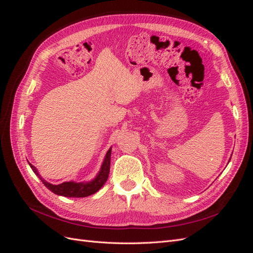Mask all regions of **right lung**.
Wrapping results in <instances>:
<instances>
[{
	"label": "right lung",
	"instance_id": "obj_1",
	"mask_svg": "<svg viewBox=\"0 0 253 253\" xmlns=\"http://www.w3.org/2000/svg\"><path fill=\"white\" fill-rule=\"evenodd\" d=\"M111 154H112V148L109 149L106 152L103 163L101 165L100 171L98 172L96 177L90 181H65L60 183V185H52L48 181L42 178V176L38 172L36 167H34L32 164L28 163L32 170L35 172V174L41 179V181L44 183V186L46 187L51 192H53L57 195L65 196V197H86L91 194L96 193L97 191L101 189V187L104 185L105 181L108 180L109 174H110V166H111Z\"/></svg>",
	"mask_w": 253,
	"mask_h": 253
}]
</instances>
